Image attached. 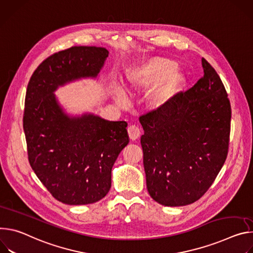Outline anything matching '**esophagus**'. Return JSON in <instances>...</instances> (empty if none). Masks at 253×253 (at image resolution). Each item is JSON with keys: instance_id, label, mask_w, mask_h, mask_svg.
Wrapping results in <instances>:
<instances>
[{"instance_id": "34e87169", "label": "esophagus", "mask_w": 253, "mask_h": 253, "mask_svg": "<svg viewBox=\"0 0 253 253\" xmlns=\"http://www.w3.org/2000/svg\"><path fill=\"white\" fill-rule=\"evenodd\" d=\"M127 132H128L129 138L132 139V141H135V139H137L139 137V135H141V129H139V127L137 126H134V125L128 126Z\"/></svg>"}]
</instances>
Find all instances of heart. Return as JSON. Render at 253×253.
<instances>
[{"mask_svg":"<svg viewBox=\"0 0 253 253\" xmlns=\"http://www.w3.org/2000/svg\"><path fill=\"white\" fill-rule=\"evenodd\" d=\"M127 85L132 90L147 91L150 108L159 110L172 103L186 84L184 72L173 60L164 57H150L139 61L126 73ZM117 95L122 102L125 93L118 88Z\"/></svg>","mask_w":253,"mask_h":253,"instance_id":"b5f03b06","label":"heart"}]
</instances>
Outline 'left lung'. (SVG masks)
Segmentation results:
<instances>
[{
	"instance_id": "left-lung-1",
	"label": "left lung",
	"mask_w": 253,
	"mask_h": 253,
	"mask_svg": "<svg viewBox=\"0 0 253 253\" xmlns=\"http://www.w3.org/2000/svg\"><path fill=\"white\" fill-rule=\"evenodd\" d=\"M168 106L139 117L147 188L159 204H192L207 192L225 163L231 106L215 69Z\"/></svg>"
}]
</instances>
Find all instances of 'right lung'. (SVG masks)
I'll return each instance as SVG.
<instances>
[{
	"mask_svg": "<svg viewBox=\"0 0 253 253\" xmlns=\"http://www.w3.org/2000/svg\"><path fill=\"white\" fill-rule=\"evenodd\" d=\"M108 51L74 46L51 55L28 83L23 127L28 159L53 197L67 205L99 201L111 186V169L128 144L126 122L92 114L69 117L53 93L64 84L96 77Z\"/></svg>",
	"mask_w": 253,
	"mask_h": 253,
	"instance_id": "1",
	"label": "right lung"
}]
</instances>
